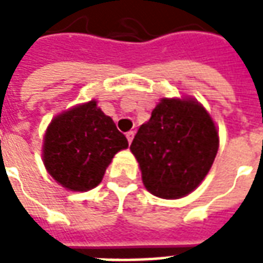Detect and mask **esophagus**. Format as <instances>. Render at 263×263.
Wrapping results in <instances>:
<instances>
[{
  "label": "esophagus",
  "instance_id": "esophagus-1",
  "mask_svg": "<svg viewBox=\"0 0 263 263\" xmlns=\"http://www.w3.org/2000/svg\"><path fill=\"white\" fill-rule=\"evenodd\" d=\"M126 139H128V142L129 143L132 142V139H134V131L126 132Z\"/></svg>",
  "mask_w": 263,
  "mask_h": 263
}]
</instances>
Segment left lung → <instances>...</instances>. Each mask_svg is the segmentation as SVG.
Returning a JSON list of instances; mask_svg holds the SVG:
<instances>
[{"label": "left lung", "instance_id": "8db88e82", "mask_svg": "<svg viewBox=\"0 0 263 263\" xmlns=\"http://www.w3.org/2000/svg\"><path fill=\"white\" fill-rule=\"evenodd\" d=\"M142 182L155 196L179 198L201 183L218 151V132L194 100L163 98L131 143Z\"/></svg>", "mask_w": 263, "mask_h": 263}]
</instances>
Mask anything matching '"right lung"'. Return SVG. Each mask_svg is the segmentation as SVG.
Returning a JSON list of instances; mask_svg holds the SVG:
<instances>
[{
	"mask_svg": "<svg viewBox=\"0 0 263 263\" xmlns=\"http://www.w3.org/2000/svg\"><path fill=\"white\" fill-rule=\"evenodd\" d=\"M125 148V135L96 101H90L50 122L43 142V162L63 187L87 192L100 184L114 155Z\"/></svg>",
	"mask_w": 263,
	"mask_h": 263,
	"instance_id": "right-lung-1",
	"label": "right lung"
}]
</instances>
